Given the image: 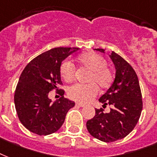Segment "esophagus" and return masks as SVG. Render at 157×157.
<instances>
[{"label":"esophagus","mask_w":157,"mask_h":157,"mask_svg":"<svg viewBox=\"0 0 157 157\" xmlns=\"http://www.w3.org/2000/svg\"><path fill=\"white\" fill-rule=\"evenodd\" d=\"M75 105H76V106H78V107H84L85 106V105L84 104H82V103H76V104H75Z\"/></svg>","instance_id":"1"}]
</instances>
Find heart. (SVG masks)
I'll return each mask as SVG.
<instances>
[{
    "label": "heart",
    "mask_w": 157,
    "mask_h": 157,
    "mask_svg": "<svg viewBox=\"0 0 157 157\" xmlns=\"http://www.w3.org/2000/svg\"><path fill=\"white\" fill-rule=\"evenodd\" d=\"M77 63L82 68L88 70L85 85H74L68 89V97L80 103H87L95 98L101 90L108 89L114 82L115 75L106 65V59L96 52H86L77 57ZM59 74L63 80L71 82L75 80V68L72 63L65 60L59 67Z\"/></svg>",
    "instance_id": "1"
}]
</instances>
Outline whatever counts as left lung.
<instances>
[{
  "instance_id": "1",
  "label": "left lung",
  "mask_w": 157,
  "mask_h": 157,
  "mask_svg": "<svg viewBox=\"0 0 157 157\" xmlns=\"http://www.w3.org/2000/svg\"><path fill=\"white\" fill-rule=\"evenodd\" d=\"M104 52L103 49H96ZM115 64V78L111 87L100 98V102L109 105V113L96 109V115L87 120V128L92 137L111 143L128 135L138 122L143 110V99L137 74L128 62L117 53L110 56ZM103 105V106H104Z\"/></svg>"
}]
</instances>
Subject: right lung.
Here are the masks:
<instances>
[{
  "mask_svg": "<svg viewBox=\"0 0 157 157\" xmlns=\"http://www.w3.org/2000/svg\"><path fill=\"white\" fill-rule=\"evenodd\" d=\"M78 49V48H75ZM72 53L70 47H56L35 57L23 70L14 92V105L20 122L30 132L48 135L56 132L75 101L64 98L59 67ZM56 90L62 98L54 103L48 98Z\"/></svg>",
  "mask_w": 157,
  "mask_h": 157,
  "instance_id": "obj_1",
  "label": "right lung"
}]
</instances>
